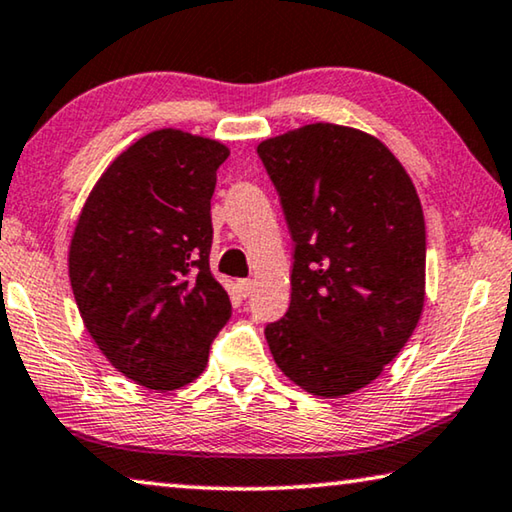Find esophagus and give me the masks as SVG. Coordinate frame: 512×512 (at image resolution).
Instances as JSON below:
<instances>
[{"label":"esophagus","instance_id":"1","mask_svg":"<svg viewBox=\"0 0 512 512\" xmlns=\"http://www.w3.org/2000/svg\"><path fill=\"white\" fill-rule=\"evenodd\" d=\"M237 287L241 291V296H250V294H253V289H255V282L253 280H239Z\"/></svg>","mask_w":512,"mask_h":512}]
</instances>
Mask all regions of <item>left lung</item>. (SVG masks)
Instances as JSON below:
<instances>
[{"instance_id":"obj_1","label":"left lung","mask_w":512,"mask_h":512,"mask_svg":"<svg viewBox=\"0 0 512 512\" xmlns=\"http://www.w3.org/2000/svg\"><path fill=\"white\" fill-rule=\"evenodd\" d=\"M291 239L289 310L264 335L280 371L321 399L376 380L426 300V225L415 184L362 129L312 123L257 145Z\"/></svg>"}]
</instances>
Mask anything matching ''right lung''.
Segmentation results:
<instances>
[{"label": "right lung", "mask_w": 512, "mask_h": 512, "mask_svg": "<svg viewBox=\"0 0 512 512\" xmlns=\"http://www.w3.org/2000/svg\"><path fill=\"white\" fill-rule=\"evenodd\" d=\"M227 157L216 139L154 129L111 161L72 230L68 273L88 335L154 392L193 383L232 314L209 271V209Z\"/></svg>", "instance_id": "right-lung-1"}]
</instances>
